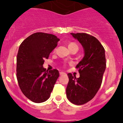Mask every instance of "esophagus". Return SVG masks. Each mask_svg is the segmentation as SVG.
<instances>
[{"mask_svg": "<svg viewBox=\"0 0 123 123\" xmlns=\"http://www.w3.org/2000/svg\"><path fill=\"white\" fill-rule=\"evenodd\" d=\"M66 74V73L64 72H60V76H62V75H65Z\"/></svg>", "mask_w": 123, "mask_h": 123, "instance_id": "1", "label": "esophagus"}]
</instances>
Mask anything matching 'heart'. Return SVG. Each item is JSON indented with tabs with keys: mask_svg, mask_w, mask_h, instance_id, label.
<instances>
[{
	"mask_svg": "<svg viewBox=\"0 0 123 123\" xmlns=\"http://www.w3.org/2000/svg\"><path fill=\"white\" fill-rule=\"evenodd\" d=\"M68 47L70 50H71L73 48H78V46L76 43L74 42H70L69 44H68Z\"/></svg>",
	"mask_w": 123,
	"mask_h": 123,
	"instance_id": "1",
	"label": "heart"
}]
</instances>
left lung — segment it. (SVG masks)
<instances>
[{
  "instance_id": "1",
  "label": "left lung",
  "mask_w": 123,
  "mask_h": 123,
  "mask_svg": "<svg viewBox=\"0 0 123 123\" xmlns=\"http://www.w3.org/2000/svg\"><path fill=\"white\" fill-rule=\"evenodd\" d=\"M84 49V56L77 65L80 76L68 73L66 93L72 104L81 105L94 98L102 84L106 68L105 49L97 39L86 33H71Z\"/></svg>"
}]
</instances>
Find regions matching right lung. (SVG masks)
Wrapping results in <instances>:
<instances>
[{"instance_id": "1", "label": "right lung", "mask_w": 123, "mask_h": 123, "mask_svg": "<svg viewBox=\"0 0 123 123\" xmlns=\"http://www.w3.org/2000/svg\"><path fill=\"white\" fill-rule=\"evenodd\" d=\"M60 39L56 36L36 32L24 40L17 57V78L23 94L35 103L48 99L54 89L59 72L48 71L43 68L44 60L57 45Z\"/></svg>"}]
</instances>
